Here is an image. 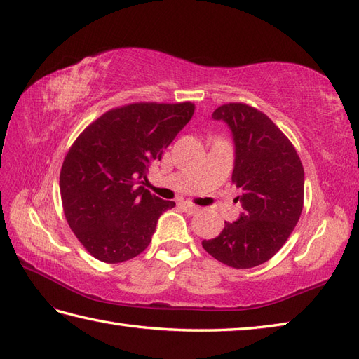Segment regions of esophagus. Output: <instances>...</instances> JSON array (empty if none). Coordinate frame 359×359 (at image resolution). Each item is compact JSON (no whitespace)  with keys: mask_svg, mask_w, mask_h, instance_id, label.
Instances as JSON below:
<instances>
[{"mask_svg":"<svg viewBox=\"0 0 359 359\" xmlns=\"http://www.w3.org/2000/svg\"><path fill=\"white\" fill-rule=\"evenodd\" d=\"M180 207L184 208V212L188 213V215H196L201 210L199 207L191 205V203H188V202H180Z\"/></svg>","mask_w":359,"mask_h":359,"instance_id":"34e87169","label":"esophagus"}]
</instances>
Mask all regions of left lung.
I'll return each mask as SVG.
<instances>
[{
  "mask_svg": "<svg viewBox=\"0 0 359 359\" xmlns=\"http://www.w3.org/2000/svg\"><path fill=\"white\" fill-rule=\"evenodd\" d=\"M216 121L231 132V182L240 188L243 213L202 245L217 262L236 269L263 264L277 254L304 208V166L283 132L262 111L231 102L217 107Z\"/></svg>",
  "mask_w": 359,
  "mask_h": 359,
  "instance_id": "obj_1",
  "label": "left lung"
}]
</instances>
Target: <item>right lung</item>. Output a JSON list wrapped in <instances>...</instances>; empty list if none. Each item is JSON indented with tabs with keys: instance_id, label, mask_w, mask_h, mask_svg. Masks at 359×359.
<instances>
[{
	"instance_id": "1",
	"label": "right lung",
	"mask_w": 359,
	"mask_h": 359,
	"mask_svg": "<svg viewBox=\"0 0 359 359\" xmlns=\"http://www.w3.org/2000/svg\"><path fill=\"white\" fill-rule=\"evenodd\" d=\"M194 114L191 102H138L91 123L60 171L63 213L77 240L104 263H121L149 245L161 213L172 208L143 187L154 160Z\"/></svg>"
}]
</instances>
